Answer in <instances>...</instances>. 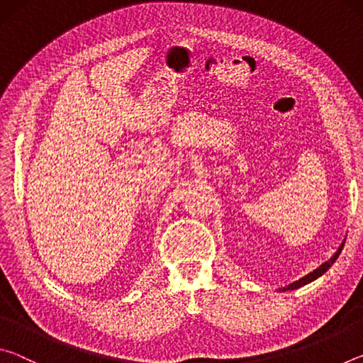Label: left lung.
I'll return each mask as SVG.
<instances>
[{
    "label": "left lung",
    "instance_id": "8db88e82",
    "mask_svg": "<svg viewBox=\"0 0 363 363\" xmlns=\"http://www.w3.org/2000/svg\"><path fill=\"white\" fill-rule=\"evenodd\" d=\"M344 242L346 240H342V243L340 245V248L336 250V253L330 257L328 261H325L323 264H320V266H318L317 269H314L312 270V272H309L307 275H304L303 279H299V280H296V281H293V284H290V285H286V286H284V288H279L280 291H288V290H298V288H301V286H304V285H307V284H311V281H314V280H317L318 277H322V275L327 272V270L333 266L335 264V261L337 259V257H340V255H341V251H342V247H344Z\"/></svg>",
    "mask_w": 363,
    "mask_h": 363
}]
</instances>
